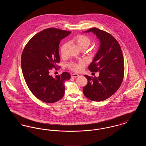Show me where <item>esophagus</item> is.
<instances>
[{"label":"esophagus","instance_id":"obj_1","mask_svg":"<svg viewBox=\"0 0 146 146\" xmlns=\"http://www.w3.org/2000/svg\"><path fill=\"white\" fill-rule=\"evenodd\" d=\"M78 76H79V75L78 74H76V73H73V74H71V76L72 78H76V77H78Z\"/></svg>","mask_w":146,"mask_h":146}]
</instances>
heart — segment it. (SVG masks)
I'll return each mask as SVG.
<instances>
[{"mask_svg": "<svg viewBox=\"0 0 146 146\" xmlns=\"http://www.w3.org/2000/svg\"><path fill=\"white\" fill-rule=\"evenodd\" d=\"M74 42H76L78 46L81 49H87L90 45V38L84 35H78L74 39ZM67 44L66 42L64 43L60 48V54L61 55L64 56L65 54V49L67 46ZM86 62L85 60H80L78 62H70L68 64V67L70 70H72L74 72H79L82 71L84 67L86 66Z\"/></svg>", "mask_w": 146, "mask_h": 146, "instance_id": "obj_1", "label": "heart"}]
</instances>
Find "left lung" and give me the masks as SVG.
Returning a JSON list of instances; mask_svg holds the SVG:
<instances>
[{
	"instance_id": "8db88e82",
	"label": "left lung",
	"mask_w": 146,
	"mask_h": 146,
	"mask_svg": "<svg viewBox=\"0 0 146 146\" xmlns=\"http://www.w3.org/2000/svg\"><path fill=\"white\" fill-rule=\"evenodd\" d=\"M84 33L96 35L100 45L88 69L99 72V76H84L88 84L83 88L84 95L93 101L100 102L112 96L120 86L124 74V61L122 51L117 40L111 35L96 28Z\"/></svg>"
}]
</instances>
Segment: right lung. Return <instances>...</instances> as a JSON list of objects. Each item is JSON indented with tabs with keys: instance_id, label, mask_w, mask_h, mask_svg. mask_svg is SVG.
I'll list each match as a JSON object with an SVG mask.
<instances>
[{
	"instance_id": "add662e5",
	"label": "right lung",
	"mask_w": 146,
	"mask_h": 146,
	"mask_svg": "<svg viewBox=\"0 0 146 146\" xmlns=\"http://www.w3.org/2000/svg\"><path fill=\"white\" fill-rule=\"evenodd\" d=\"M70 33L57 28L45 29L33 36L23 49V76L29 89L42 102L55 103L64 96V83L70 79V73L63 72L53 77L49 73L60 62V42Z\"/></svg>"
}]
</instances>
